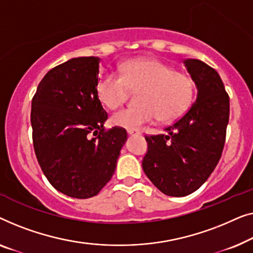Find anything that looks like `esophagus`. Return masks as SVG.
I'll return each mask as SVG.
<instances>
[{"instance_id":"1","label":"esophagus","mask_w":253,"mask_h":253,"mask_svg":"<svg viewBox=\"0 0 253 253\" xmlns=\"http://www.w3.org/2000/svg\"><path fill=\"white\" fill-rule=\"evenodd\" d=\"M127 134L128 135H141V130L138 129H128L127 130Z\"/></svg>"}]
</instances>
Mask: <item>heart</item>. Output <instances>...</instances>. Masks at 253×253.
<instances>
[{
	"mask_svg": "<svg viewBox=\"0 0 253 253\" xmlns=\"http://www.w3.org/2000/svg\"><path fill=\"white\" fill-rule=\"evenodd\" d=\"M137 92L140 105L113 113L111 123L126 129H140L157 118L170 123L190 108L195 96V83L189 76L177 73L161 60L142 58L127 62L120 76L106 73L96 84V94L108 109H117L126 101L129 90Z\"/></svg>",
	"mask_w": 253,
	"mask_h": 253,
	"instance_id": "1",
	"label": "heart"
}]
</instances>
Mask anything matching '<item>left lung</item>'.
Returning a JSON list of instances; mask_svg holds the SVG:
<instances>
[{"mask_svg":"<svg viewBox=\"0 0 253 253\" xmlns=\"http://www.w3.org/2000/svg\"><path fill=\"white\" fill-rule=\"evenodd\" d=\"M197 97L167 134L149 135L142 167L149 180L167 196L196 191L221 157L229 120V96L218 72L198 59H184Z\"/></svg>","mask_w":253,"mask_h":253,"instance_id":"obj_1","label":"left lung"}]
</instances>
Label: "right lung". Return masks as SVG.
Listing matches in <instances>:
<instances>
[{"mask_svg": "<svg viewBox=\"0 0 253 253\" xmlns=\"http://www.w3.org/2000/svg\"><path fill=\"white\" fill-rule=\"evenodd\" d=\"M98 57H78L43 77L32 99L34 151L52 187L73 198L97 195L111 180L123 145L122 127L105 129L96 94Z\"/></svg>", "mask_w": 253, "mask_h": 253, "instance_id": "right-lung-1", "label": "right lung"}]
</instances>
